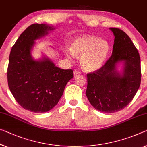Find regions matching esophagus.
I'll use <instances>...</instances> for the list:
<instances>
[{
  "label": "esophagus",
  "mask_w": 147,
  "mask_h": 147,
  "mask_svg": "<svg viewBox=\"0 0 147 147\" xmlns=\"http://www.w3.org/2000/svg\"><path fill=\"white\" fill-rule=\"evenodd\" d=\"M74 76L79 75V74H81V71H79V70H74Z\"/></svg>",
  "instance_id": "obj_1"
}]
</instances>
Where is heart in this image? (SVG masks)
I'll list each match as a JSON object with an SVG mask.
<instances>
[{
  "label": "heart",
  "mask_w": 147,
  "mask_h": 147,
  "mask_svg": "<svg viewBox=\"0 0 147 147\" xmlns=\"http://www.w3.org/2000/svg\"><path fill=\"white\" fill-rule=\"evenodd\" d=\"M70 51L66 49L67 57L80 56V64L85 70L91 71L100 68L109 53V45L105 40L91 35L77 37L70 45Z\"/></svg>",
  "instance_id": "obj_1"
}]
</instances>
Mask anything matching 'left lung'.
I'll return each mask as SVG.
<instances>
[{"label": "left lung", "mask_w": 147, "mask_h": 147, "mask_svg": "<svg viewBox=\"0 0 147 147\" xmlns=\"http://www.w3.org/2000/svg\"><path fill=\"white\" fill-rule=\"evenodd\" d=\"M115 36L112 54L97 70L87 74L85 94L91 105L98 111L118 112L133 100L141 84V59L139 52L129 36L116 28H110ZM124 62L123 76L116 71L115 65Z\"/></svg>", "instance_id": "left-lung-1"}]
</instances>
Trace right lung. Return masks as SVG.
Here are the masks:
<instances>
[{
  "mask_svg": "<svg viewBox=\"0 0 147 147\" xmlns=\"http://www.w3.org/2000/svg\"><path fill=\"white\" fill-rule=\"evenodd\" d=\"M54 28L41 24L29 26L13 45L9 56L8 84L17 102L33 112H46L57 105L72 69H62L47 58L35 61L31 56L34 40Z\"/></svg>",
  "mask_w": 147,
  "mask_h": 147,
  "instance_id": "add662e5",
  "label": "right lung"
}]
</instances>
